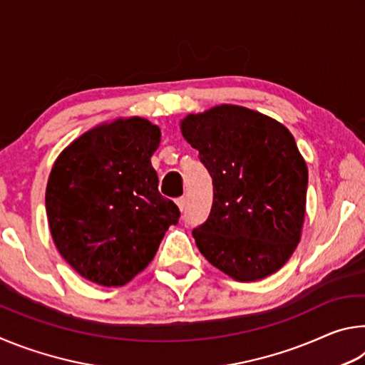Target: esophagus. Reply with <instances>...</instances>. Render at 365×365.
Returning a JSON list of instances; mask_svg holds the SVG:
<instances>
[{"label": "esophagus", "mask_w": 365, "mask_h": 365, "mask_svg": "<svg viewBox=\"0 0 365 365\" xmlns=\"http://www.w3.org/2000/svg\"><path fill=\"white\" fill-rule=\"evenodd\" d=\"M175 202H177V206L180 207V211H183V209H185V205H187V197H185V196L177 197Z\"/></svg>", "instance_id": "1"}]
</instances>
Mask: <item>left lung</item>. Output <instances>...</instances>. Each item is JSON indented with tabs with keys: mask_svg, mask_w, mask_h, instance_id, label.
Segmentation results:
<instances>
[{
	"mask_svg": "<svg viewBox=\"0 0 365 365\" xmlns=\"http://www.w3.org/2000/svg\"><path fill=\"white\" fill-rule=\"evenodd\" d=\"M180 127L212 177L211 212L193 228L201 255L240 282L274 274L293 255L304 222L307 168L293 135L232 104L191 114Z\"/></svg>",
	"mask_w": 365,
	"mask_h": 365,
	"instance_id": "8db88e82",
	"label": "left lung"
}]
</instances>
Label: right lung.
<instances>
[{"mask_svg": "<svg viewBox=\"0 0 365 365\" xmlns=\"http://www.w3.org/2000/svg\"><path fill=\"white\" fill-rule=\"evenodd\" d=\"M159 127L140 117L91 128L49 174L46 214L54 245L83 279L122 287L153 261L180 219L158 190L151 156Z\"/></svg>", "mask_w": 365, "mask_h": 365, "instance_id": "add662e5", "label": "right lung"}]
</instances>
